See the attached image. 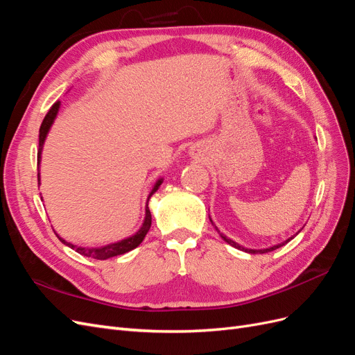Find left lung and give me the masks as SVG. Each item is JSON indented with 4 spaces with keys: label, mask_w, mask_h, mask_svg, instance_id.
<instances>
[{
    "label": "left lung",
    "mask_w": 355,
    "mask_h": 355,
    "mask_svg": "<svg viewBox=\"0 0 355 355\" xmlns=\"http://www.w3.org/2000/svg\"><path fill=\"white\" fill-rule=\"evenodd\" d=\"M210 218V216H209ZM210 222H211V225H213V227L214 228H216V231L220 234V231L218 230V227H216V225H214L213 223V220H211V218H210ZM300 232V230L295 234V235H292V237H290V239H287L286 241H283V243H278V244H274V245H271V247H266V249H245V247H243V245H240L239 243H235L234 240H231V239H228L227 237V235H223V234H220V237L223 239V241H227L228 244H231L232 247H235V249H239V250H243V252H245V253H252V254H256V253H268V252H272V250H277V249H280V247L282 245H284V244H287L290 240H293L295 237H296V235Z\"/></svg>",
    "instance_id": "obj_1"
}]
</instances>
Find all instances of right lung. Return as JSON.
I'll use <instances>...</instances> for the list:
<instances>
[{"mask_svg":"<svg viewBox=\"0 0 355 355\" xmlns=\"http://www.w3.org/2000/svg\"><path fill=\"white\" fill-rule=\"evenodd\" d=\"M59 108H60V102H56L55 105L51 106L50 111L47 112V115L44 116V120H42L41 123V127H40V149H38V166L41 163V153H42V146H44V142H46V137L50 132V128L53 125V123H55L56 116H58V112H59ZM163 184V178H159L154 188L151 189V192H149L148 196V200H146V206H145V219H144V223L142 227L139 228V231L133 235H130V237H127L124 240H120L116 243H111V244H106V245H101V247H83V245H75L67 240H63L62 237H59V234H56V237L65 244L68 247H71L72 250L78 252L80 254L83 256H87V257H93V259H99V261H105V259H110V257H114V256H118V254H124L127 252H130L133 249H136V247L141 244L145 239V235L148 234L149 228H151V222H153V218H151V211H149V207H148V202H149V198H151L157 189L159 188V185ZM38 185H40V173H38ZM55 231V230H53Z\"/></svg>","mask_w":355,"mask_h":355,"instance_id":"obj_1","label":"right lung"}]
</instances>
